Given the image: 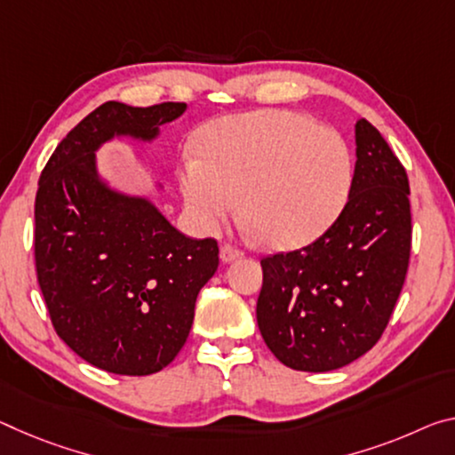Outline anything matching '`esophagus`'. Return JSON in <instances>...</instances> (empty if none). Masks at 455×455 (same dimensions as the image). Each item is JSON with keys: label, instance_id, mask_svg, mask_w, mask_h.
I'll return each mask as SVG.
<instances>
[{"label": "esophagus", "instance_id": "obj_1", "mask_svg": "<svg viewBox=\"0 0 455 455\" xmlns=\"http://www.w3.org/2000/svg\"><path fill=\"white\" fill-rule=\"evenodd\" d=\"M243 253L239 249H235V247H230V244H222L220 247V261L222 263H230V261H235V259H239Z\"/></svg>", "mask_w": 455, "mask_h": 455}]
</instances>
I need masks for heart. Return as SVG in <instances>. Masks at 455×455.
I'll list each match as a JSON object with an SVG mask.
<instances>
[{"label":"heart","instance_id":"b5f03b06","mask_svg":"<svg viewBox=\"0 0 455 455\" xmlns=\"http://www.w3.org/2000/svg\"><path fill=\"white\" fill-rule=\"evenodd\" d=\"M198 156L180 164L186 211L216 233L239 208L275 249L304 247L344 211L355 160L336 129L301 113L265 109L230 115L200 129Z\"/></svg>","mask_w":455,"mask_h":455}]
</instances>
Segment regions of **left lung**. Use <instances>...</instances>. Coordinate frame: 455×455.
Segmentation results:
<instances>
[{"mask_svg":"<svg viewBox=\"0 0 455 455\" xmlns=\"http://www.w3.org/2000/svg\"><path fill=\"white\" fill-rule=\"evenodd\" d=\"M348 202L318 241L265 257L257 323L293 371L328 372L366 355L391 318L411 253L409 180L385 137L358 119Z\"/></svg>","mask_w":455,"mask_h":455,"instance_id":"8db88e82","label":"left lung"}]
</instances>
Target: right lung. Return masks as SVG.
<instances>
[{
	"label": "right lung",
	"instance_id": "obj_1",
	"mask_svg": "<svg viewBox=\"0 0 455 455\" xmlns=\"http://www.w3.org/2000/svg\"><path fill=\"white\" fill-rule=\"evenodd\" d=\"M184 111L107 100L59 143L38 182L34 255L50 320L70 350L113 374L146 377L176 358L219 244L190 239L154 202L111 188L95 154L115 137L151 143Z\"/></svg>",
	"mask_w": 455,
	"mask_h": 455
}]
</instances>
